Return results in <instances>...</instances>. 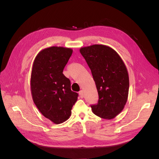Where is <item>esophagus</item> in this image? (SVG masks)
Wrapping results in <instances>:
<instances>
[{"label":"esophagus","mask_w":159,"mask_h":159,"mask_svg":"<svg viewBox=\"0 0 159 159\" xmlns=\"http://www.w3.org/2000/svg\"><path fill=\"white\" fill-rule=\"evenodd\" d=\"M79 95H80V98H84V91H83L82 90L80 91Z\"/></svg>","instance_id":"obj_1"}]
</instances>
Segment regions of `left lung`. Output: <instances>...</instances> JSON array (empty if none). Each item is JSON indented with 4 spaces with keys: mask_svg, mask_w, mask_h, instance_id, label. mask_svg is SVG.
<instances>
[{
    "mask_svg": "<svg viewBox=\"0 0 159 159\" xmlns=\"http://www.w3.org/2000/svg\"><path fill=\"white\" fill-rule=\"evenodd\" d=\"M80 52L91 71L99 95L98 102L91 105L97 116L112 119L122 111L129 94L127 69L111 48L95 44L81 48Z\"/></svg>",
    "mask_w": 159,
    "mask_h": 159,
    "instance_id": "left-lung-1",
    "label": "left lung"
}]
</instances>
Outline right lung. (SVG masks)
<instances>
[{
	"instance_id": "add662e5",
	"label": "right lung",
	"mask_w": 159,
	"mask_h": 159,
	"mask_svg": "<svg viewBox=\"0 0 159 159\" xmlns=\"http://www.w3.org/2000/svg\"><path fill=\"white\" fill-rule=\"evenodd\" d=\"M73 50L52 46L41 50L34 61L30 89L32 99L44 116L55 124L64 123L71 115L78 94L63 74Z\"/></svg>"
}]
</instances>
